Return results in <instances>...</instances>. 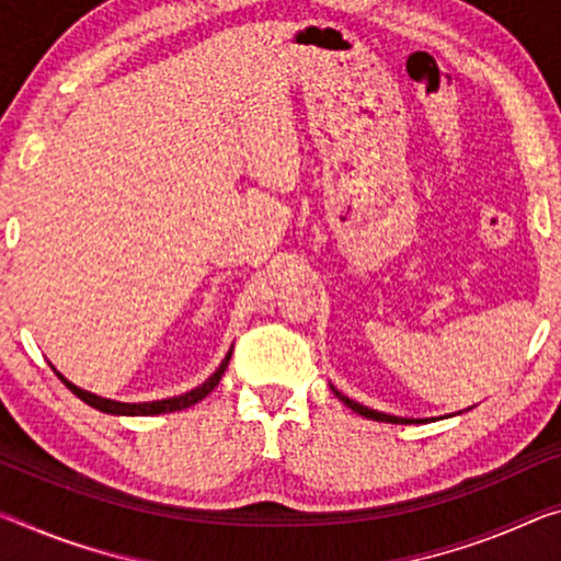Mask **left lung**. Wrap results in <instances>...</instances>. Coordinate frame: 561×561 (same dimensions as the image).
Wrapping results in <instances>:
<instances>
[{"instance_id":"1","label":"left lung","mask_w":561,"mask_h":561,"mask_svg":"<svg viewBox=\"0 0 561 561\" xmlns=\"http://www.w3.org/2000/svg\"><path fill=\"white\" fill-rule=\"evenodd\" d=\"M333 389V386H331ZM333 393L339 396V399L346 403V407L351 409V411H356V413H360V416H366V419H374V421H386V424H421V421L424 419H401V416H389V413H381V411H374V409H368V407H360L358 401H353V399H348V396H343L339 389H333Z\"/></svg>"}]
</instances>
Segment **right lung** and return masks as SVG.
Wrapping results in <instances>:
<instances>
[{
	"instance_id": "right-lung-1",
	"label": "right lung",
	"mask_w": 561,
	"mask_h": 561,
	"mask_svg": "<svg viewBox=\"0 0 561 561\" xmlns=\"http://www.w3.org/2000/svg\"><path fill=\"white\" fill-rule=\"evenodd\" d=\"M230 353L232 348L228 351V356L222 358V364L218 366V370L208 378V381L197 386V389L187 391L183 396H172V399H162V401H145V403H123V401H112V399H102V396H94L90 391H82L80 386H75L72 381H67V378L62 374L59 376V381H62L67 389H70L77 399H82L88 407L98 409V411H105V413H115V416H158V413H170V411H183L187 407H193V403L203 401L205 396H208L215 386L220 383L222 374H226V368L230 364Z\"/></svg>"
}]
</instances>
